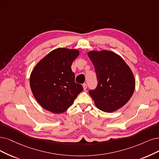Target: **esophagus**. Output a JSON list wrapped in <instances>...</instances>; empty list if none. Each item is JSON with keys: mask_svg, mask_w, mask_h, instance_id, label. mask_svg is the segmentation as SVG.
Wrapping results in <instances>:
<instances>
[{"mask_svg": "<svg viewBox=\"0 0 159 159\" xmlns=\"http://www.w3.org/2000/svg\"><path fill=\"white\" fill-rule=\"evenodd\" d=\"M83 89H84V90H86L87 89V84H85V83L83 84Z\"/></svg>", "mask_w": 159, "mask_h": 159, "instance_id": "esophagus-1", "label": "esophagus"}]
</instances>
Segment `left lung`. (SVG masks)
Returning a JSON list of instances; mask_svg holds the SVG:
<instances>
[{"label":"left lung","instance_id":"obj_1","mask_svg":"<svg viewBox=\"0 0 159 159\" xmlns=\"http://www.w3.org/2000/svg\"><path fill=\"white\" fill-rule=\"evenodd\" d=\"M88 56L94 66L98 82L96 89L89 91L96 106L107 113L124 106L131 98L136 86L130 68L113 52L92 50Z\"/></svg>","mask_w":159,"mask_h":159}]
</instances>
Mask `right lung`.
I'll use <instances>...</instances> for the list:
<instances>
[{
  "instance_id": "right-lung-1",
  "label": "right lung",
  "mask_w": 159,
  "mask_h": 159,
  "mask_svg": "<svg viewBox=\"0 0 159 159\" xmlns=\"http://www.w3.org/2000/svg\"><path fill=\"white\" fill-rule=\"evenodd\" d=\"M79 55L76 49L58 48L44 57L32 70L31 89L44 109L62 113L83 90L81 84L75 83L71 70L72 63Z\"/></svg>"
}]
</instances>
